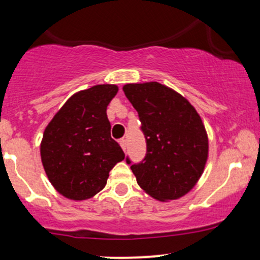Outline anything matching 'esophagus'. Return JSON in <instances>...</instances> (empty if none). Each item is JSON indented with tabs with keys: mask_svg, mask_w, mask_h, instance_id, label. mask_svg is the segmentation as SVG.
<instances>
[{
	"mask_svg": "<svg viewBox=\"0 0 260 260\" xmlns=\"http://www.w3.org/2000/svg\"><path fill=\"white\" fill-rule=\"evenodd\" d=\"M120 145H121V148L123 149V151H126V149H127V140L124 139V138L120 139Z\"/></svg>",
	"mask_w": 260,
	"mask_h": 260,
	"instance_id": "34e87169",
	"label": "esophagus"
}]
</instances>
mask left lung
Here are the masks:
<instances>
[{
	"label": "left lung",
	"instance_id": "obj_1",
	"mask_svg": "<svg viewBox=\"0 0 260 260\" xmlns=\"http://www.w3.org/2000/svg\"><path fill=\"white\" fill-rule=\"evenodd\" d=\"M123 91L139 116L147 154L126 157L143 190L157 201L189 192L208 159V137L201 116L182 95L157 82L126 84Z\"/></svg>",
	"mask_w": 260,
	"mask_h": 260
}]
</instances>
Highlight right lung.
<instances>
[{"label": "right lung", "mask_w": 260, "mask_h": 260, "mask_svg": "<svg viewBox=\"0 0 260 260\" xmlns=\"http://www.w3.org/2000/svg\"><path fill=\"white\" fill-rule=\"evenodd\" d=\"M113 84L94 85L74 94L47 124L41 142V161L57 192L84 201L106 186L109 172L124 159L111 138L107 105L117 94Z\"/></svg>", "instance_id": "1"}]
</instances>
